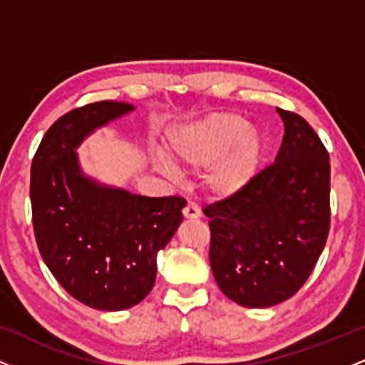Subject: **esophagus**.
I'll use <instances>...</instances> for the list:
<instances>
[{"label":"esophagus","instance_id":"1","mask_svg":"<svg viewBox=\"0 0 365 365\" xmlns=\"http://www.w3.org/2000/svg\"><path fill=\"white\" fill-rule=\"evenodd\" d=\"M183 216H185L187 220H197V217L200 216V211L199 207H197V204L188 202L187 206L183 207Z\"/></svg>","mask_w":365,"mask_h":365}]
</instances>
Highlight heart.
<instances>
[{
  "instance_id": "b5f03b06",
  "label": "heart",
  "mask_w": 365,
  "mask_h": 365,
  "mask_svg": "<svg viewBox=\"0 0 365 365\" xmlns=\"http://www.w3.org/2000/svg\"><path fill=\"white\" fill-rule=\"evenodd\" d=\"M171 156L185 168H207L206 187L215 197L228 199L244 192L257 177L262 140L245 118L215 113L180 127L170 135ZM159 168L168 163L159 159Z\"/></svg>"
}]
</instances>
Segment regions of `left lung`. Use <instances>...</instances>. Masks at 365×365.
<instances>
[{"label": "left lung", "mask_w": 365, "mask_h": 365, "mask_svg": "<svg viewBox=\"0 0 365 365\" xmlns=\"http://www.w3.org/2000/svg\"><path fill=\"white\" fill-rule=\"evenodd\" d=\"M273 165L238 195L204 207L209 262L217 287L244 307H271L302 288L329 233V154L297 113Z\"/></svg>", "instance_id": "1"}]
</instances>
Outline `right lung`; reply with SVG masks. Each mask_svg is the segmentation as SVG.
<instances>
[{
	"label": "right lung",
	"instance_id": "add662e5",
	"mask_svg": "<svg viewBox=\"0 0 365 365\" xmlns=\"http://www.w3.org/2000/svg\"><path fill=\"white\" fill-rule=\"evenodd\" d=\"M132 110L127 103L99 101L68 111L46 132L31 166L39 252L73 299L99 311H123L148 297L158 252L175 235L187 204L178 195L130 194L82 173L75 149Z\"/></svg>",
	"mask_w": 365,
	"mask_h": 365
}]
</instances>
